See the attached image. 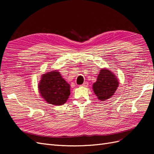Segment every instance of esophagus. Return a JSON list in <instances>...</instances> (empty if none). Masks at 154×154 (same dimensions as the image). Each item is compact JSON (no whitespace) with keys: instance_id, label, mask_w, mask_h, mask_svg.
I'll return each mask as SVG.
<instances>
[{"instance_id":"1","label":"esophagus","mask_w":154,"mask_h":154,"mask_svg":"<svg viewBox=\"0 0 154 154\" xmlns=\"http://www.w3.org/2000/svg\"><path fill=\"white\" fill-rule=\"evenodd\" d=\"M88 85V83L87 82H85L83 83L81 86H82V87H87Z\"/></svg>"}]
</instances>
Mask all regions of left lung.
<instances>
[{
	"label": "left lung",
	"instance_id": "obj_1",
	"mask_svg": "<svg viewBox=\"0 0 154 154\" xmlns=\"http://www.w3.org/2000/svg\"><path fill=\"white\" fill-rule=\"evenodd\" d=\"M119 86V80L109 69L102 68L97 80L93 83L92 89L97 99L101 101H106L114 96Z\"/></svg>",
	"mask_w": 154,
	"mask_h": 154
}]
</instances>
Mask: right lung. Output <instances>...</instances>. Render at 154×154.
Masks as SVG:
<instances>
[{
	"label": "right lung",
	"mask_w": 154,
	"mask_h": 154,
	"mask_svg": "<svg viewBox=\"0 0 154 154\" xmlns=\"http://www.w3.org/2000/svg\"><path fill=\"white\" fill-rule=\"evenodd\" d=\"M38 92L49 104L63 105L71 94V87L57 70L43 74L38 83Z\"/></svg>",
	"instance_id": "obj_1"
}]
</instances>
